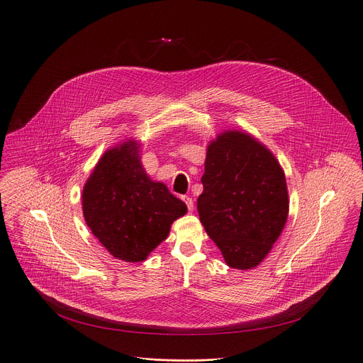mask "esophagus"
Instances as JSON below:
<instances>
[{"label":"esophagus","mask_w":363,"mask_h":363,"mask_svg":"<svg viewBox=\"0 0 363 363\" xmlns=\"http://www.w3.org/2000/svg\"><path fill=\"white\" fill-rule=\"evenodd\" d=\"M182 200H184V203L186 204V207H188V210H189V211L194 210V200H192L189 196H184V197H182Z\"/></svg>","instance_id":"esophagus-1"}]
</instances>
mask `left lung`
<instances>
[{
    "instance_id": "obj_1",
    "label": "left lung",
    "mask_w": 363,
    "mask_h": 363,
    "mask_svg": "<svg viewBox=\"0 0 363 363\" xmlns=\"http://www.w3.org/2000/svg\"><path fill=\"white\" fill-rule=\"evenodd\" d=\"M201 182L197 208L207 235L229 267H257L287 220L280 163L250 134L225 131L208 144Z\"/></svg>"
}]
</instances>
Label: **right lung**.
I'll return each mask as SVG.
<instances>
[{"label":"right lung","mask_w":363,"mask_h":363,"mask_svg":"<svg viewBox=\"0 0 363 363\" xmlns=\"http://www.w3.org/2000/svg\"><path fill=\"white\" fill-rule=\"evenodd\" d=\"M140 144L109 149L83 188V216L91 233L118 259L140 262L164 240L186 206L141 166Z\"/></svg>","instance_id":"obj_1"}]
</instances>
